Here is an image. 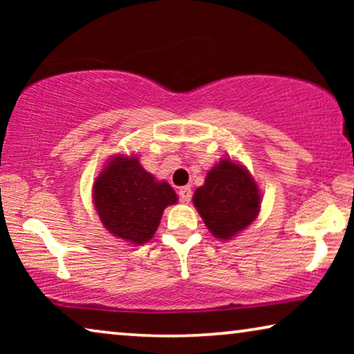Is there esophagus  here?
<instances>
[{
    "mask_svg": "<svg viewBox=\"0 0 354 354\" xmlns=\"http://www.w3.org/2000/svg\"><path fill=\"white\" fill-rule=\"evenodd\" d=\"M178 198H180L183 203L190 201L192 200V188L190 187H182L180 190H178Z\"/></svg>",
    "mask_w": 354,
    "mask_h": 354,
    "instance_id": "1",
    "label": "esophagus"
}]
</instances>
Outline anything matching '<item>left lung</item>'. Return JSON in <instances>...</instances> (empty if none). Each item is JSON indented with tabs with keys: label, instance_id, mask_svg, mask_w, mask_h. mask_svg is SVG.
Here are the masks:
<instances>
[{
	"label": "left lung",
	"instance_id": "left-lung-1",
	"mask_svg": "<svg viewBox=\"0 0 354 354\" xmlns=\"http://www.w3.org/2000/svg\"><path fill=\"white\" fill-rule=\"evenodd\" d=\"M193 205L216 239L230 240L258 217L261 193L248 169L224 158L196 188Z\"/></svg>",
	"mask_w": 354,
	"mask_h": 354
}]
</instances>
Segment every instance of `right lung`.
<instances>
[{"instance_id":"add662e5","label":"right lung","mask_w":354,"mask_h":354,"mask_svg":"<svg viewBox=\"0 0 354 354\" xmlns=\"http://www.w3.org/2000/svg\"><path fill=\"white\" fill-rule=\"evenodd\" d=\"M93 203L101 224L130 245L153 239L162 212L176 205L177 195L167 182L145 171L137 156L118 154L93 183Z\"/></svg>"}]
</instances>
